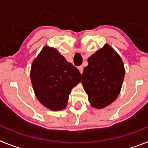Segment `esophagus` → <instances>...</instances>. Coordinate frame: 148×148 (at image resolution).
I'll return each instance as SVG.
<instances>
[{"label": "esophagus", "instance_id": "34e87169", "mask_svg": "<svg viewBox=\"0 0 148 148\" xmlns=\"http://www.w3.org/2000/svg\"><path fill=\"white\" fill-rule=\"evenodd\" d=\"M78 70H79V71H80V73H83V70H84V67L82 66H79L78 67Z\"/></svg>", "mask_w": 148, "mask_h": 148}]
</instances>
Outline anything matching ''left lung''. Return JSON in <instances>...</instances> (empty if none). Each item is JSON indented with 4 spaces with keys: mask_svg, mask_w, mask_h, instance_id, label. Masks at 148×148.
I'll list each match as a JSON object with an SVG mask.
<instances>
[{
    "mask_svg": "<svg viewBox=\"0 0 148 148\" xmlns=\"http://www.w3.org/2000/svg\"><path fill=\"white\" fill-rule=\"evenodd\" d=\"M87 62L82 83L90 105L102 109L119 95L125 75L124 64L119 55L108 44L90 56Z\"/></svg>",
    "mask_w": 148,
    "mask_h": 148,
    "instance_id": "obj_1",
    "label": "left lung"
}]
</instances>
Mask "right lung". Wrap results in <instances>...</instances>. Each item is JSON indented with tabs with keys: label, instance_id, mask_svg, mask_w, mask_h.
<instances>
[{
	"label": "right lung",
	"instance_id": "1",
	"mask_svg": "<svg viewBox=\"0 0 148 148\" xmlns=\"http://www.w3.org/2000/svg\"><path fill=\"white\" fill-rule=\"evenodd\" d=\"M30 78L38 100L50 110L59 111L66 107L82 74L56 48L45 46L32 62Z\"/></svg>",
	"mask_w": 148,
	"mask_h": 148
}]
</instances>
